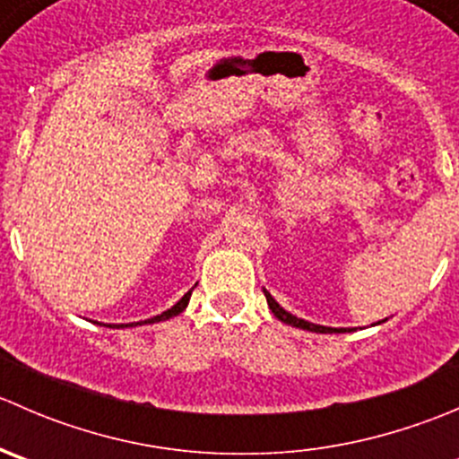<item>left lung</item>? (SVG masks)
<instances>
[{
	"label": "left lung",
	"mask_w": 459,
	"mask_h": 459,
	"mask_svg": "<svg viewBox=\"0 0 459 459\" xmlns=\"http://www.w3.org/2000/svg\"><path fill=\"white\" fill-rule=\"evenodd\" d=\"M264 295H266L268 308H271V311H273V316H275L277 319H280V322H284V324H290V326H295V328H304V331H311V333H342V331H344V328L319 326V324H311V322H307V319H299V317H295L293 313L284 311V308H281L280 304H277L275 299H273V295L268 293L266 289H264Z\"/></svg>",
	"instance_id": "left-lung-1"
}]
</instances>
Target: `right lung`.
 I'll return each mask as SVG.
<instances>
[{"label": "right lung", "instance_id": "add662e5", "mask_svg": "<svg viewBox=\"0 0 459 459\" xmlns=\"http://www.w3.org/2000/svg\"><path fill=\"white\" fill-rule=\"evenodd\" d=\"M191 293L193 290H188L186 295H184L182 299H179L178 304H175V307H170L169 311H164L161 313V316H155V317H151V319H143V322H135V324H155V322H164V319H170V317H175V316H179V313L184 311V308L188 307V299H191ZM135 324H126V326H135ZM115 328V326H113ZM119 328V326H117ZM124 328V326H122Z\"/></svg>", "mask_w": 459, "mask_h": 459}]
</instances>
